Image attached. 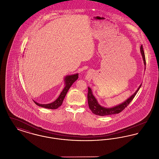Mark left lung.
<instances>
[{
    "mask_svg": "<svg viewBox=\"0 0 159 159\" xmlns=\"http://www.w3.org/2000/svg\"><path fill=\"white\" fill-rule=\"evenodd\" d=\"M141 52L143 56V58L144 61V64L146 66V61H145V53L143 45L141 46ZM141 84L139 86L137 91L134 93V95H132L130 98H129L126 101L123 102L122 104L118 105V106L114 107L112 108H105L102 106H100L97 102V100L95 99V97L93 95L92 92L91 91V88H88V105L92 112L96 115H98L101 116H104L107 115H112L114 114H118L122 111L125 108L127 107L130 104V102L132 101V99L136 95L138 91H139V88H141Z\"/></svg>",
    "mask_w": 159,
    "mask_h": 159,
    "instance_id": "obj_1",
    "label": "left lung"
}]
</instances>
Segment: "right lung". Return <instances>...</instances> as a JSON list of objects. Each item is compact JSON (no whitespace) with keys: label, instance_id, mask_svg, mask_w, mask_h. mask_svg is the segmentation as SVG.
<instances>
[{"label":"right lung","instance_id":"add662e5","mask_svg":"<svg viewBox=\"0 0 159 159\" xmlns=\"http://www.w3.org/2000/svg\"><path fill=\"white\" fill-rule=\"evenodd\" d=\"M79 75L76 74V75H70L66 77L65 78V84H66V86L64 87V89L61 92V93L59 96V97L54 102L50 103V104H39L38 102H34V103L38 106L46 108H48V109H57L59 107H60L62 105V103L63 102V100L65 98L67 92H68L70 88L71 87V86L73 84V83H74L76 80L78 79Z\"/></svg>","mask_w":159,"mask_h":159}]
</instances>
